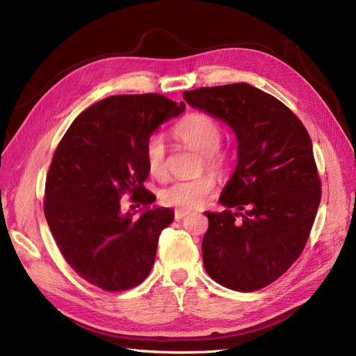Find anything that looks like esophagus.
Here are the masks:
<instances>
[{
	"instance_id": "obj_1",
	"label": "esophagus",
	"mask_w": 356,
	"mask_h": 356,
	"mask_svg": "<svg viewBox=\"0 0 356 356\" xmlns=\"http://www.w3.org/2000/svg\"><path fill=\"white\" fill-rule=\"evenodd\" d=\"M190 212L188 211H182V209H178V211H175V220H182L184 217H187Z\"/></svg>"
}]
</instances>
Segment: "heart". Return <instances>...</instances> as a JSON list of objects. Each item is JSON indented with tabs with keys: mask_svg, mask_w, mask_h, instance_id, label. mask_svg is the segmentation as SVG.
Returning a JSON list of instances; mask_svg holds the SVG:
<instances>
[{
	"mask_svg": "<svg viewBox=\"0 0 356 356\" xmlns=\"http://www.w3.org/2000/svg\"><path fill=\"white\" fill-rule=\"evenodd\" d=\"M172 135L179 144L199 153V170H209L213 175L224 177L230 169L232 156L222 141V126L218 118L204 111L187 113L172 129ZM145 165L149 175L165 179L168 175V152L163 138L153 135L144 148ZM215 188V178L203 174L193 179H181L161 188L160 202L168 207L195 209L207 202Z\"/></svg>",
	"mask_w": 356,
	"mask_h": 356,
	"instance_id": "heart-1",
	"label": "heart"
}]
</instances>
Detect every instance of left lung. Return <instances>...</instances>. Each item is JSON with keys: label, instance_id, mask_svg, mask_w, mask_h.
Wrapping results in <instances>:
<instances>
[{"label": "left lung", "instance_id": "1", "mask_svg": "<svg viewBox=\"0 0 356 356\" xmlns=\"http://www.w3.org/2000/svg\"><path fill=\"white\" fill-rule=\"evenodd\" d=\"M184 99L232 126L239 143L220 197L239 212L204 213V270L229 289H261L303 252L316 217L322 190L310 136L285 104L248 83L186 90Z\"/></svg>", "mask_w": 356, "mask_h": 356}]
</instances>
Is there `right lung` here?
<instances>
[{
	"instance_id": "right-lung-1",
	"label": "right lung",
	"mask_w": 356,
	"mask_h": 356,
	"mask_svg": "<svg viewBox=\"0 0 356 356\" xmlns=\"http://www.w3.org/2000/svg\"><path fill=\"white\" fill-rule=\"evenodd\" d=\"M186 104L160 93L115 95L83 111L60 139L46 178L44 215L60 254L84 281L110 293L141 284L159 236L174 221L169 208L139 217L120 212L124 193L143 207L156 200L144 148Z\"/></svg>"
}]
</instances>
